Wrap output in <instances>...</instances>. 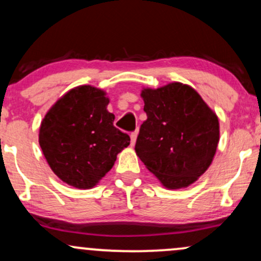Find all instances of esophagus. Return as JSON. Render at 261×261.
<instances>
[{"label":"esophagus","instance_id":"1","mask_svg":"<svg viewBox=\"0 0 261 261\" xmlns=\"http://www.w3.org/2000/svg\"><path fill=\"white\" fill-rule=\"evenodd\" d=\"M130 139H131V145H135V142H136V139H137V131H134V133L130 134Z\"/></svg>","mask_w":261,"mask_h":261}]
</instances>
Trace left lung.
<instances>
[{"instance_id": "1", "label": "left lung", "mask_w": 261, "mask_h": 261, "mask_svg": "<svg viewBox=\"0 0 261 261\" xmlns=\"http://www.w3.org/2000/svg\"><path fill=\"white\" fill-rule=\"evenodd\" d=\"M147 120L135 149L149 172L168 189L187 188L211 164L220 140L216 114L195 89L174 82L143 89Z\"/></svg>"}]
</instances>
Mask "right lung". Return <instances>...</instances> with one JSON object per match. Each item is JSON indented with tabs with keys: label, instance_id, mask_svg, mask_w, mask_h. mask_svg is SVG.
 <instances>
[{
	"label": "right lung",
	"instance_id": "obj_1",
	"mask_svg": "<svg viewBox=\"0 0 261 261\" xmlns=\"http://www.w3.org/2000/svg\"><path fill=\"white\" fill-rule=\"evenodd\" d=\"M106 93L91 86L71 89L45 115L39 143L53 172L68 185L91 189L113 168L130 137L114 126Z\"/></svg>",
	"mask_w": 261,
	"mask_h": 261
}]
</instances>
